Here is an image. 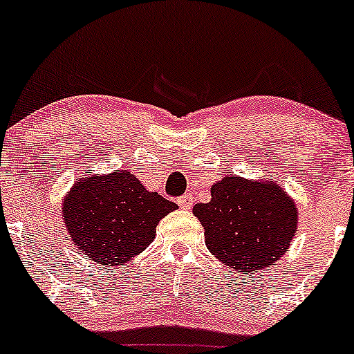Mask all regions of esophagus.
<instances>
[{
  "label": "esophagus",
  "mask_w": 354,
  "mask_h": 354,
  "mask_svg": "<svg viewBox=\"0 0 354 354\" xmlns=\"http://www.w3.org/2000/svg\"><path fill=\"white\" fill-rule=\"evenodd\" d=\"M177 204H178V206H180V209H191L194 206V196H192L191 192L184 194V196H182V197H178Z\"/></svg>",
  "instance_id": "34e87169"
}]
</instances>
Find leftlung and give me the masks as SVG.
Segmentation results:
<instances>
[{
  "mask_svg": "<svg viewBox=\"0 0 354 354\" xmlns=\"http://www.w3.org/2000/svg\"><path fill=\"white\" fill-rule=\"evenodd\" d=\"M207 250L233 270L272 267L295 238V201L273 178L224 176L211 187V201L196 204Z\"/></svg>",
  "mask_w": 354,
  "mask_h": 354,
  "instance_id": "obj_1",
  "label": "left lung"
}]
</instances>
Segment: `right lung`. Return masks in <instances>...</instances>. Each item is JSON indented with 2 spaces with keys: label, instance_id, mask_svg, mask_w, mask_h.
Wrapping results in <instances>:
<instances>
[{
  "label": "right lung",
  "instance_id": "1",
  "mask_svg": "<svg viewBox=\"0 0 354 354\" xmlns=\"http://www.w3.org/2000/svg\"><path fill=\"white\" fill-rule=\"evenodd\" d=\"M178 206L147 191L130 170L91 174L62 201L71 241L97 265L123 267L155 239L160 219Z\"/></svg>",
  "mask_w": 354,
  "mask_h": 354
}]
</instances>
